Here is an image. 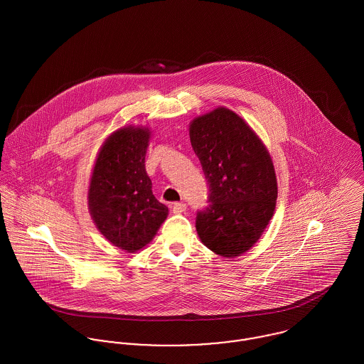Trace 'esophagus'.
Returning <instances> with one entry per match:
<instances>
[{"instance_id":"34e87169","label":"esophagus","mask_w":364,"mask_h":364,"mask_svg":"<svg viewBox=\"0 0 364 364\" xmlns=\"http://www.w3.org/2000/svg\"><path fill=\"white\" fill-rule=\"evenodd\" d=\"M172 210H173V213L175 214H181V213H183L185 210H186V205L185 203H173L172 205Z\"/></svg>"}]
</instances>
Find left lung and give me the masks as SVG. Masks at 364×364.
Wrapping results in <instances>:
<instances>
[{"instance_id": "8db88e82", "label": "left lung", "mask_w": 364, "mask_h": 364, "mask_svg": "<svg viewBox=\"0 0 364 364\" xmlns=\"http://www.w3.org/2000/svg\"><path fill=\"white\" fill-rule=\"evenodd\" d=\"M189 136L208 183L198 234L217 255L240 257L259 240L276 208L270 154L245 120L223 106L193 119Z\"/></svg>"}]
</instances>
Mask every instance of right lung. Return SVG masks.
<instances>
[{
    "instance_id": "right-lung-1",
    "label": "right lung",
    "mask_w": 364,
    "mask_h": 364,
    "mask_svg": "<svg viewBox=\"0 0 364 364\" xmlns=\"http://www.w3.org/2000/svg\"><path fill=\"white\" fill-rule=\"evenodd\" d=\"M147 127H123L105 140L88 189L91 217L105 238L126 252L150 244L168 215L146 172Z\"/></svg>"
}]
</instances>
